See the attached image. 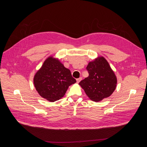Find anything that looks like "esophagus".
I'll return each mask as SVG.
<instances>
[{"label": "esophagus", "mask_w": 147, "mask_h": 147, "mask_svg": "<svg viewBox=\"0 0 147 147\" xmlns=\"http://www.w3.org/2000/svg\"><path fill=\"white\" fill-rule=\"evenodd\" d=\"M81 80H82V78H81V77H80V78H77V83H79Z\"/></svg>", "instance_id": "obj_1"}]
</instances>
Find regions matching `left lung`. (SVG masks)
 Here are the masks:
<instances>
[{
  "instance_id": "8db88e82",
  "label": "left lung",
  "mask_w": 147,
  "mask_h": 147,
  "mask_svg": "<svg viewBox=\"0 0 147 147\" xmlns=\"http://www.w3.org/2000/svg\"><path fill=\"white\" fill-rule=\"evenodd\" d=\"M88 77L79 82L89 98L95 102L109 97L114 92L116 84V77L103 57H99L90 61L87 66Z\"/></svg>"
}]
</instances>
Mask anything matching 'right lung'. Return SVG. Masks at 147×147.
<instances>
[{"label":"right lung","mask_w":147,"mask_h":147,"mask_svg":"<svg viewBox=\"0 0 147 147\" xmlns=\"http://www.w3.org/2000/svg\"><path fill=\"white\" fill-rule=\"evenodd\" d=\"M75 82L70 70L52 56L45 60L34 77V84L38 94L50 102L63 97L69 87Z\"/></svg>","instance_id":"1"}]
</instances>
